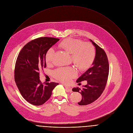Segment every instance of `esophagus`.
<instances>
[{
    "mask_svg": "<svg viewBox=\"0 0 133 133\" xmlns=\"http://www.w3.org/2000/svg\"><path fill=\"white\" fill-rule=\"evenodd\" d=\"M64 86H65V88H66V90L67 91H68V92H72V91L71 87H70L69 86H68L66 85H64Z\"/></svg>",
    "mask_w": 133,
    "mask_h": 133,
    "instance_id": "1",
    "label": "esophagus"
}]
</instances>
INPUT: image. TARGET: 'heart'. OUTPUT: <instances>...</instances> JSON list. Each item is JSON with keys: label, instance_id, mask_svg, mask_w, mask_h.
<instances>
[{"label": "heart", "instance_id": "heart-1", "mask_svg": "<svg viewBox=\"0 0 133 133\" xmlns=\"http://www.w3.org/2000/svg\"><path fill=\"white\" fill-rule=\"evenodd\" d=\"M59 45L65 50L71 54L72 60L79 69L86 70L93 64L96 55V51L92 43H84L80 40L69 38L62 41ZM55 49L53 47H50L47 50L45 55V61L47 64L52 63L55 56ZM53 74L56 79L64 83H68L77 75V72L74 68L69 66L58 68L54 71Z\"/></svg>", "mask_w": 133, "mask_h": 133}]
</instances>
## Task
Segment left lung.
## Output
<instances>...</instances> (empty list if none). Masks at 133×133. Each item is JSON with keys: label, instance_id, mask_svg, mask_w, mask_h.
Returning a JSON list of instances; mask_svg holds the SVG:
<instances>
[{"label": "left lung", "instance_id": "left-lung-1", "mask_svg": "<svg viewBox=\"0 0 133 133\" xmlns=\"http://www.w3.org/2000/svg\"><path fill=\"white\" fill-rule=\"evenodd\" d=\"M96 49V55L93 66L84 73L76 82L87 81V85L83 88H73L74 92L82 94V100L78 103L79 105H87L95 101L102 94L105 88L109 74V62L104 50L93 42Z\"/></svg>", "mask_w": 133, "mask_h": 133}]
</instances>
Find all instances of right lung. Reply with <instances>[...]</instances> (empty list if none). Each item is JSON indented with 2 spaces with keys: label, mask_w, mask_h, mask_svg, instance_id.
Returning a JSON list of instances; mask_svg holds the SVG:
<instances>
[{
  "label": "right lung",
  "mask_w": 133,
  "mask_h": 133,
  "mask_svg": "<svg viewBox=\"0 0 133 133\" xmlns=\"http://www.w3.org/2000/svg\"><path fill=\"white\" fill-rule=\"evenodd\" d=\"M59 40L50 37L37 38L25 45L18 55L14 69L15 82L22 96L32 105L43 104L59 85L54 82L43 84L39 76L40 71L46 66L47 50Z\"/></svg>",
  "instance_id": "1"
}]
</instances>
